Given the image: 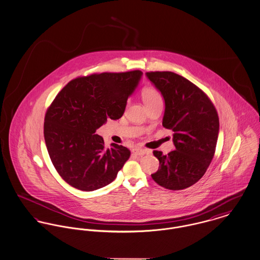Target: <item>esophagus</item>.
<instances>
[{
    "mask_svg": "<svg viewBox=\"0 0 260 260\" xmlns=\"http://www.w3.org/2000/svg\"><path fill=\"white\" fill-rule=\"evenodd\" d=\"M133 153L136 154L137 156H144L146 154H150L151 151L145 150V149H141V148H135V149H133Z\"/></svg>",
    "mask_w": 260,
    "mask_h": 260,
    "instance_id": "1",
    "label": "esophagus"
}]
</instances>
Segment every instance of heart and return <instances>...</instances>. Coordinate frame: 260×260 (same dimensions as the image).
<instances>
[{"mask_svg": "<svg viewBox=\"0 0 260 260\" xmlns=\"http://www.w3.org/2000/svg\"><path fill=\"white\" fill-rule=\"evenodd\" d=\"M142 99L146 107L153 104H162V96L156 87H144L142 90Z\"/></svg>", "mask_w": 260, "mask_h": 260, "instance_id": "obj_1", "label": "heart"}]
</instances>
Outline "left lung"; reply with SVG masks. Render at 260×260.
<instances>
[{"label": "left lung", "mask_w": 260, "mask_h": 260, "mask_svg": "<svg viewBox=\"0 0 260 260\" xmlns=\"http://www.w3.org/2000/svg\"><path fill=\"white\" fill-rule=\"evenodd\" d=\"M161 92L166 109L162 126L173 132L175 150L168 155L154 151L159 167L152 174L167 189L181 190L195 184L206 173L216 151L219 116L207 94L173 72H148Z\"/></svg>", "instance_id": "left-lung-1"}]
</instances>
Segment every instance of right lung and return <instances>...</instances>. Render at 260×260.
<instances>
[{
  "label": "right lung",
  "mask_w": 260,
  "mask_h": 260,
  "mask_svg": "<svg viewBox=\"0 0 260 260\" xmlns=\"http://www.w3.org/2000/svg\"><path fill=\"white\" fill-rule=\"evenodd\" d=\"M142 72L91 74L63 87L47 108L44 139L53 166L71 186L93 191L112 182L130 150L112 143L104 148L96 130L119 119Z\"/></svg>",
  "instance_id": "add662e5"
}]
</instances>
